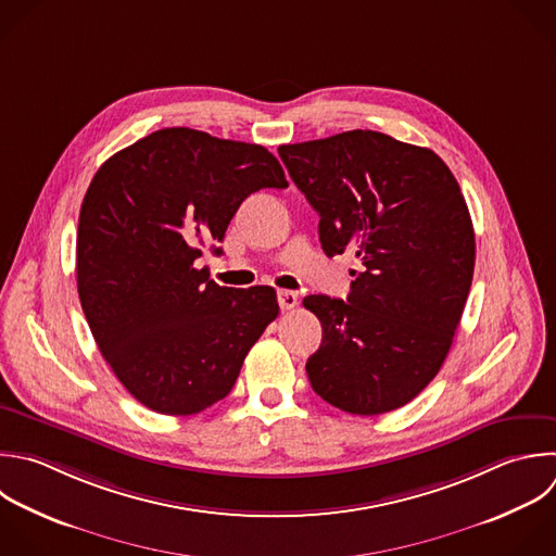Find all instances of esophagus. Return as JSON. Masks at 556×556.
Here are the masks:
<instances>
[{
  "label": "esophagus",
  "instance_id": "obj_1",
  "mask_svg": "<svg viewBox=\"0 0 556 556\" xmlns=\"http://www.w3.org/2000/svg\"><path fill=\"white\" fill-rule=\"evenodd\" d=\"M278 302H280L282 311H291L298 306V293L282 289V291H278Z\"/></svg>",
  "mask_w": 556,
  "mask_h": 556
}]
</instances>
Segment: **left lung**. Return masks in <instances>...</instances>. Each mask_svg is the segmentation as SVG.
I'll return each instance as SVG.
<instances>
[{
  "label": "left lung",
  "instance_id": "obj_1",
  "mask_svg": "<svg viewBox=\"0 0 556 556\" xmlns=\"http://www.w3.org/2000/svg\"><path fill=\"white\" fill-rule=\"evenodd\" d=\"M295 187L319 213L328 256L361 263L348 302L308 295L321 345L311 387L352 415L410 402L441 369L471 287L476 241L447 165L374 130L280 146Z\"/></svg>",
  "mask_w": 556,
  "mask_h": 556
}]
</instances>
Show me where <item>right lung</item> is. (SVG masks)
I'll return each mask as SVG.
<instances>
[{"instance_id":"obj_1","label":"right lung","mask_w":556,"mask_h":556,"mask_svg":"<svg viewBox=\"0 0 556 556\" xmlns=\"http://www.w3.org/2000/svg\"><path fill=\"white\" fill-rule=\"evenodd\" d=\"M289 187L256 143L163 128L111 156L78 222V295L93 339L143 406L195 415L224 400L278 317L271 287H219L195 261L241 202Z\"/></svg>"}]
</instances>
